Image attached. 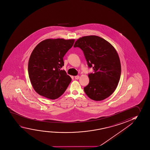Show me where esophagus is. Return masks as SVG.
Returning a JSON list of instances; mask_svg holds the SVG:
<instances>
[{
	"label": "esophagus",
	"mask_w": 150,
	"mask_h": 150,
	"mask_svg": "<svg viewBox=\"0 0 150 150\" xmlns=\"http://www.w3.org/2000/svg\"><path fill=\"white\" fill-rule=\"evenodd\" d=\"M79 76H76L75 77V79H79Z\"/></svg>",
	"instance_id": "obj_1"
}]
</instances>
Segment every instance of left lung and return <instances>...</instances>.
<instances>
[{"mask_svg": "<svg viewBox=\"0 0 150 150\" xmlns=\"http://www.w3.org/2000/svg\"><path fill=\"white\" fill-rule=\"evenodd\" d=\"M74 47L83 50L88 67L94 71L89 74V83L83 88L86 95L95 101L108 98L115 91L120 79V61L115 48L96 35L79 38Z\"/></svg>", "mask_w": 150, "mask_h": 150, "instance_id": "left-lung-1", "label": "left lung"}]
</instances>
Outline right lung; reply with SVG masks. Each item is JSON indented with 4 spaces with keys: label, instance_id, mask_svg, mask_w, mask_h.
<instances>
[{
    "label": "right lung",
    "instance_id": "right-lung-1",
    "mask_svg": "<svg viewBox=\"0 0 150 150\" xmlns=\"http://www.w3.org/2000/svg\"><path fill=\"white\" fill-rule=\"evenodd\" d=\"M75 39H47L35 47L30 57L28 74L37 93L50 99L59 98L71 81L61 68L63 57L73 47Z\"/></svg>",
    "mask_w": 150,
    "mask_h": 150
}]
</instances>
